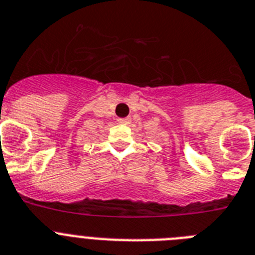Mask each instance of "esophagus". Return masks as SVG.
Listing matches in <instances>:
<instances>
[{"mask_svg": "<svg viewBox=\"0 0 255 255\" xmlns=\"http://www.w3.org/2000/svg\"><path fill=\"white\" fill-rule=\"evenodd\" d=\"M118 123L128 124L129 123V118H119V119H118Z\"/></svg>", "mask_w": 255, "mask_h": 255, "instance_id": "34e87169", "label": "esophagus"}]
</instances>
